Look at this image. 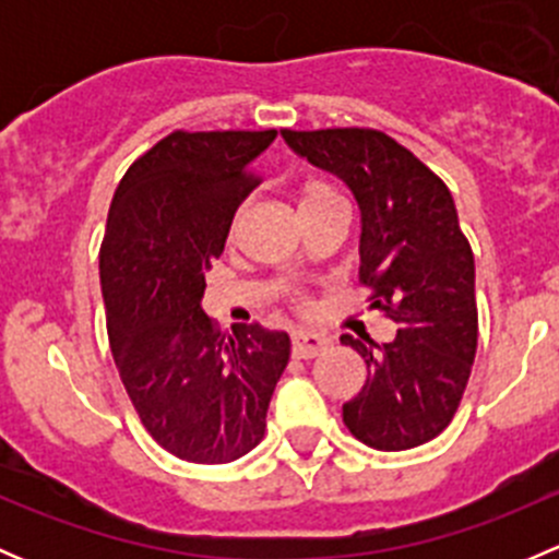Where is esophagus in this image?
<instances>
[{"label": "esophagus", "instance_id": "obj_1", "mask_svg": "<svg viewBox=\"0 0 559 559\" xmlns=\"http://www.w3.org/2000/svg\"><path fill=\"white\" fill-rule=\"evenodd\" d=\"M330 348V337L316 335V332H295L292 335V354L297 359H313Z\"/></svg>", "mask_w": 559, "mask_h": 559}]
</instances>
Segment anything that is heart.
<instances>
[{"mask_svg":"<svg viewBox=\"0 0 559 559\" xmlns=\"http://www.w3.org/2000/svg\"><path fill=\"white\" fill-rule=\"evenodd\" d=\"M337 205H343L341 191H337L332 183H326V180L313 178V180H306V183L300 186V213L302 216H308V213H313V211H324V207H337ZM240 224H243V211L235 213L229 238H235V235H238ZM295 306L306 308V297L295 295Z\"/></svg>","mask_w":559,"mask_h":559,"instance_id":"heart-1","label":"heart"}]
</instances>
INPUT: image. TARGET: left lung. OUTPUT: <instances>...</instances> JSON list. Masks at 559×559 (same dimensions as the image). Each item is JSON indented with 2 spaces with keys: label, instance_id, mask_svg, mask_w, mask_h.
<instances>
[{
  "label": "left lung",
  "instance_id": "8db88e82",
  "mask_svg": "<svg viewBox=\"0 0 559 559\" xmlns=\"http://www.w3.org/2000/svg\"><path fill=\"white\" fill-rule=\"evenodd\" d=\"M284 140L337 175L362 211L359 281L373 308L397 324L370 348L343 335L368 365L343 425L379 452H403L441 436L471 379L478 343L476 267L452 191L381 129H284Z\"/></svg>",
  "mask_w": 559,
  "mask_h": 559
}]
</instances>
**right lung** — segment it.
<instances>
[{"instance_id":"1","label":"right lung","mask_w":559,"mask_h":559,"mask_svg":"<svg viewBox=\"0 0 559 559\" xmlns=\"http://www.w3.org/2000/svg\"><path fill=\"white\" fill-rule=\"evenodd\" d=\"M275 129L175 132L132 162L112 194L99 284L123 389L156 443L218 465L262 441L289 335L238 324L222 335L202 313L205 270L259 183L251 165Z\"/></svg>"}]
</instances>
